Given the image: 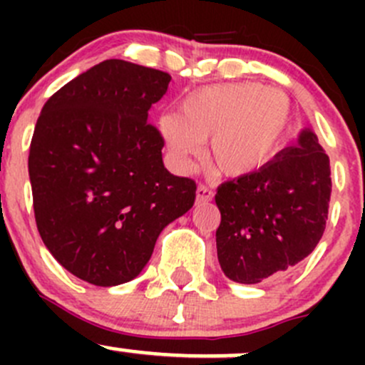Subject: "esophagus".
Instances as JSON below:
<instances>
[{
	"instance_id": "34e87169",
	"label": "esophagus",
	"mask_w": 365,
	"mask_h": 365,
	"mask_svg": "<svg viewBox=\"0 0 365 365\" xmlns=\"http://www.w3.org/2000/svg\"><path fill=\"white\" fill-rule=\"evenodd\" d=\"M212 197H213V190L210 189L208 185H203V183H201L196 190L197 203H208V201H212Z\"/></svg>"
}]
</instances>
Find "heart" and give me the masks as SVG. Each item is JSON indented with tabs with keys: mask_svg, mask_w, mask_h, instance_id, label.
Here are the masks:
<instances>
[{
	"mask_svg": "<svg viewBox=\"0 0 365 365\" xmlns=\"http://www.w3.org/2000/svg\"><path fill=\"white\" fill-rule=\"evenodd\" d=\"M289 116V101L261 84H227L194 91L180 114H162L160 134L178 164L201 155L210 141V160L224 176L261 168L279 148Z\"/></svg>",
	"mask_w": 365,
	"mask_h": 365,
	"instance_id": "b5f03b06",
	"label": "heart"
}]
</instances>
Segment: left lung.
<instances>
[{
	"label": "left lung",
	"instance_id": "1",
	"mask_svg": "<svg viewBox=\"0 0 365 365\" xmlns=\"http://www.w3.org/2000/svg\"><path fill=\"white\" fill-rule=\"evenodd\" d=\"M330 160L312 130L252 173L217 189V256L235 282L257 284L314 251L329 219Z\"/></svg>",
	"mask_w": 365,
	"mask_h": 365
}]
</instances>
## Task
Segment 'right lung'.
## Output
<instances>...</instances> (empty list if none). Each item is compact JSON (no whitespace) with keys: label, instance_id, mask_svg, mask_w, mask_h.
I'll return each instance as SVG.
<instances>
[{"label":"right lung","instance_id":"1","mask_svg":"<svg viewBox=\"0 0 365 365\" xmlns=\"http://www.w3.org/2000/svg\"><path fill=\"white\" fill-rule=\"evenodd\" d=\"M169 81L106 60L60 88L36 120L28 159L36 227L54 259L90 284L138 277L160 231L196 201V182L164 168V138L148 123Z\"/></svg>","mask_w":365,"mask_h":365}]
</instances>
